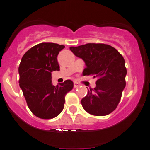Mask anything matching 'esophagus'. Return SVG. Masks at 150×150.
I'll list each match as a JSON object with an SVG mask.
<instances>
[{"instance_id":"1","label":"esophagus","mask_w":150,"mask_h":150,"mask_svg":"<svg viewBox=\"0 0 150 150\" xmlns=\"http://www.w3.org/2000/svg\"><path fill=\"white\" fill-rule=\"evenodd\" d=\"M79 86H80V84H79V83H78L77 81H74V88H79Z\"/></svg>"}]
</instances>
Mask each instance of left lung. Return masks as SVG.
Segmentation results:
<instances>
[{"label": "left lung", "mask_w": 150, "mask_h": 150, "mask_svg": "<svg viewBox=\"0 0 150 150\" xmlns=\"http://www.w3.org/2000/svg\"><path fill=\"white\" fill-rule=\"evenodd\" d=\"M69 49L85 62L83 75L97 78L95 88L90 89L81 100L84 110L96 116L112 112L120 102L126 85L127 69L122 54L105 44H86Z\"/></svg>", "instance_id": "left-lung-1"}]
</instances>
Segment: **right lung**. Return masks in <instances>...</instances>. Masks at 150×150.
Returning a JSON list of instances; mask_svg holds the SVG:
<instances>
[{
	"mask_svg": "<svg viewBox=\"0 0 150 150\" xmlns=\"http://www.w3.org/2000/svg\"><path fill=\"white\" fill-rule=\"evenodd\" d=\"M64 47L54 43H41L25 53L19 64V83L27 105L35 116L42 119L60 114L65 96L73 88L71 80L57 86L52 84L51 72L59 70L57 56Z\"/></svg>",
	"mask_w": 150,
	"mask_h": 150,
	"instance_id": "add662e5",
	"label": "right lung"
}]
</instances>
